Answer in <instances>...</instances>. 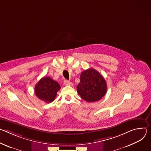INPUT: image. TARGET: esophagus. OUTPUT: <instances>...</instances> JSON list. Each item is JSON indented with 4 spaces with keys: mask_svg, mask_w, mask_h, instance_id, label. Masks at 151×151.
Returning <instances> with one entry per match:
<instances>
[{
    "mask_svg": "<svg viewBox=\"0 0 151 151\" xmlns=\"http://www.w3.org/2000/svg\"><path fill=\"white\" fill-rule=\"evenodd\" d=\"M64 84L65 85H67V86H69V85L70 86V85H73L71 82L68 81V80H65V81H64Z\"/></svg>",
    "mask_w": 151,
    "mask_h": 151,
    "instance_id": "obj_1",
    "label": "esophagus"
}]
</instances>
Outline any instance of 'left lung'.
<instances>
[{
  "instance_id": "8db88e82",
  "label": "left lung",
  "mask_w": 151,
  "mask_h": 151,
  "mask_svg": "<svg viewBox=\"0 0 151 151\" xmlns=\"http://www.w3.org/2000/svg\"><path fill=\"white\" fill-rule=\"evenodd\" d=\"M77 91L84 100L94 102L100 100L105 95L107 83L98 71L90 68L81 73Z\"/></svg>"
}]
</instances>
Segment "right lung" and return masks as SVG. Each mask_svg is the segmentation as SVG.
I'll return each mask as SVG.
<instances>
[{
    "mask_svg": "<svg viewBox=\"0 0 151 151\" xmlns=\"http://www.w3.org/2000/svg\"><path fill=\"white\" fill-rule=\"evenodd\" d=\"M59 90H60V84L50 77H44L40 79L35 88L36 96L46 103L53 101Z\"/></svg>",
    "mask_w": 151,
    "mask_h": 151,
    "instance_id": "1",
    "label": "right lung"
}]
</instances>
